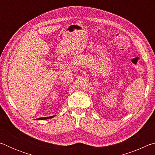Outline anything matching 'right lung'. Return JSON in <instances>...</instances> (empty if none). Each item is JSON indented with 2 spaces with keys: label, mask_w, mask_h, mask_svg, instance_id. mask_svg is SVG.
Returning a JSON list of instances; mask_svg holds the SVG:
<instances>
[{
  "label": "right lung",
  "mask_w": 155,
  "mask_h": 155,
  "mask_svg": "<svg viewBox=\"0 0 155 155\" xmlns=\"http://www.w3.org/2000/svg\"><path fill=\"white\" fill-rule=\"evenodd\" d=\"M53 116H51V117H40V118H38V120H47V119H50V118H52V117H53Z\"/></svg>",
  "instance_id": "obj_1"
}]
</instances>
